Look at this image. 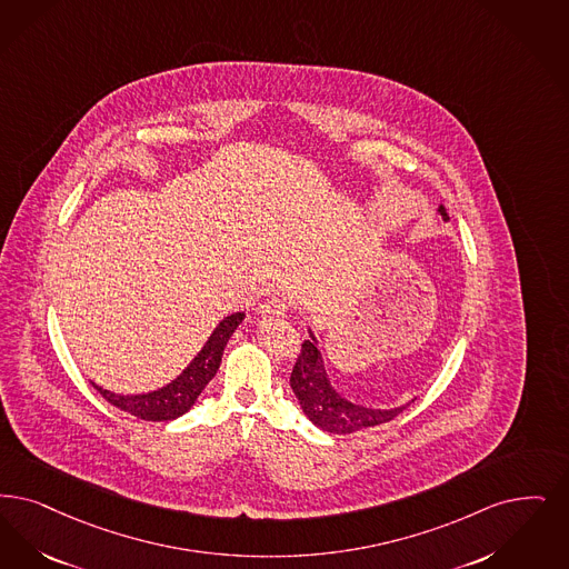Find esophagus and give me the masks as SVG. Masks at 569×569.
<instances>
[{
  "instance_id": "obj_1",
  "label": "esophagus",
  "mask_w": 569,
  "mask_h": 569,
  "mask_svg": "<svg viewBox=\"0 0 569 569\" xmlns=\"http://www.w3.org/2000/svg\"><path fill=\"white\" fill-rule=\"evenodd\" d=\"M288 311H290L288 302L281 300V298H277V296L267 298V300L258 307V313H260V316H277V318H283V316H288Z\"/></svg>"
}]
</instances>
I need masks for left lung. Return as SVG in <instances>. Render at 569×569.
I'll use <instances>...</instances> for the list:
<instances>
[{"label":"left lung","mask_w":569,"mask_h":569,"mask_svg":"<svg viewBox=\"0 0 569 569\" xmlns=\"http://www.w3.org/2000/svg\"><path fill=\"white\" fill-rule=\"evenodd\" d=\"M438 211L447 220V209L440 207ZM290 386L295 389L296 398L305 410V415L326 432H358L362 428L387 423L407 409V407H400V409L372 410L347 402L328 383L323 360L313 341H305L300 345V351L290 375Z\"/></svg>","instance_id":"8db88e82"}]
</instances>
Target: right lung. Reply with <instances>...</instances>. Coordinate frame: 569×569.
I'll return each instance as SVG.
<instances>
[{
    "label": "right lung",
    "instance_id": "right-lung-1",
    "mask_svg": "<svg viewBox=\"0 0 569 569\" xmlns=\"http://www.w3.org/2000/svg\"><path fill=\"white\" fill-rule=\"evenodd\" d=\"M243 321V313H232L218 323L209 341L204 342L201 353L190 362L182 375L171 381L169 386L159 391L141 393V396H116L112 391H106L99 386L92 387L110 402L116 409L136 415L143 421H171L183 415L194 405L204 386L213 379V375L220 368V360L224 353L230 335L237 330V326Z\"/></svg>",
    "mask_w": 569,
    "mask_h": 569
}]
</instances>
